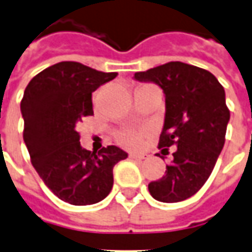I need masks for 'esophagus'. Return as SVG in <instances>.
I'll return each mask as SVG.
<instances>
[{"instance_id":"1","label":"esophagus","mask_w":252,"mask_h":252,"mask_svg":"<svg viewBox=\"0 0 252 252\" xmlns=\"http://www.w3.org/2000/svg\"><path fill=\"white\" fill-rule=\"evenodd\" d=\"M129 158L136 159V160H143V159H146V155H143V154H129Z\"/></svg>"}]
</instances>
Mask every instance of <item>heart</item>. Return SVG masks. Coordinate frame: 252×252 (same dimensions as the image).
Wrapping results in <instances>:
<instances>
[{"instance_id":"heart-1","label":"heart","mask_w":252,"mask_h":252,"mask_svg":"<svg viewBox=\"0 0 252 252\" xmlns=\"http://www.w3.org/2000/svg\"><path fill=\"white\" fill-rule=\"evenodd\" d=\"M144 135L146 132L142 129H124L117 135V140L126 147H137L140 146Z\"/></svg>"}]
</instances>
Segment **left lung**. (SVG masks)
<instances>
[{
  "label": "left lung",
  "mask_w": 252,
  "mask_h": 252,
  "mask_svg": "<svg viewBox=\"0 0 252 252\" xmlns=\"http://www.w3.org/2000/svg\"><path fill=\"white\" fill-rule=\"evenodd\" d=\"M135 79L163 90L166 116L158 148L166 155L175 147L164 175L150 182L148 190L162 202L186 200L208 181L224 147L231 116L224 88L208 70L182 62L135 72Z\"/></svg>",
  "instance_id": "left-lung-1"
}]
</instances>
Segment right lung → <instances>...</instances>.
<instances>
[{
  "mask_svg": "<svg viewBox=\"0 0 252 252\" xmlns=\"http://www.w3.org/2000/svg\"><path fill=\"white\" fill-rule=\"evenodd\" d=\"M117 77L78 62H59L31 79L21 99L31 162L54 194L71 205L104 200L113 167L128 154L116 146L92 153L81 147L77 126L93 115L92 93Z\"/></svg>",
  "mask_w": 252,
  "mask_h": 252,
  "instance_id": "add662e5",
  "label": "right lung"
}]
</instances>
